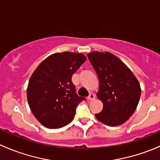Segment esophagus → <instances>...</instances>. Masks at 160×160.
<instances>
[{
  "label": "esophagus",
  "instance_id": "1",
  "mask_svg": "<svg viewBox=\"0 0 160 160\" xmlns=\"http://www.w3.org/2000/svg\"><path fill=\"white\" fill-rule=\"evenodd\" d=\"M95 98V96L93 93H90L89 95L88 96V99L90 100V101H92V100H94Z\"/></svg>",
  "mask_w": 160,
  "mask_h": 160
}]
</instances>
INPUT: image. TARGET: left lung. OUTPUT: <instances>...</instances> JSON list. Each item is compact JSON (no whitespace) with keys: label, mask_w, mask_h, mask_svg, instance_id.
<instances>
[{"label":"left lung","mask_w":160,"mask_h":160,"mask_svg":"<svg viewBox=\"0 0 160 160\" xmlns=\"http://www.w3.org/2000/svg\"><path fill=\"white\" fill-rule=\"evenodd\" d=\"M88 59L99 80L97 98L103 103L95 116L109 126L122 125L136 109L141 95L139 81L124 62L108 52H92Z\"/></svg>","instance_id":"1"}]
</instances>
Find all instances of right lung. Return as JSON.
I'll return each mask as SVG.
<instances>
[{"instance_id": "1", "label": "right lung", "mask_w": 160, "mask_h": 160, "mask_svg": "<svg viewBox=\"0 0 160 160\" xmlns=\"http://www.w3.org/2000/svg\"><path fill=\"white\" fill-rule=\"evenodd\" d=\"M86 61L81 53L51 55L38 66L29 80L27 98L33 115L44 127L58 129L73 120L85 97L75 93L72 75Z\"/></svg>"}]
</instances>
